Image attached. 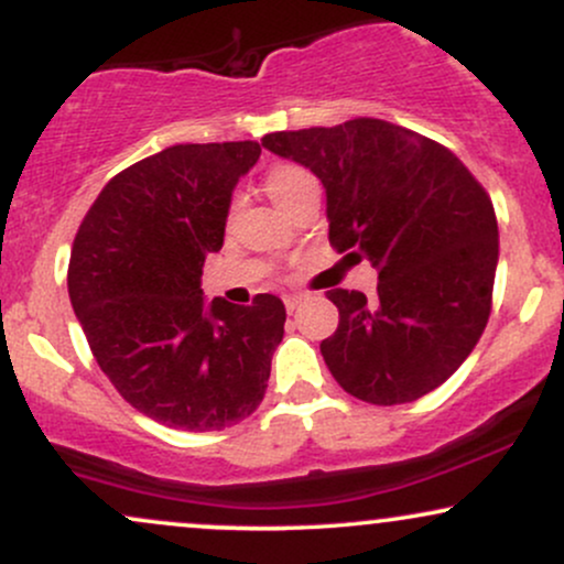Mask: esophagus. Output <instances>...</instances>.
Listing matches in <instances>:
<instances>
[{
	"label": "esophagus",
	"mask_w": 564,
	"mask_h": 564,
	"mask_svg": "<svg viewBox=\"0 0 564 564\" xmlns=\"http://www.w3.org/2000/svg\"><path fill=\"white\" fill-rule=\"evenodd\" d=\"M302 302H304V296H302V294H286V296H283V304H286L289 313H294V310L300 307Z\"/></svg>",
	"instance_id": "34e87169"
}]
</instances>
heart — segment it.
I'll list each match as a JSON object with an SVG mask.
<instances>
[{
    "label": "heart",
    "instance_id": "heart-1",
    "mask_svg": "<svg viewBox=\"0 0 564 564\" xmlns=\"http://www.w3.org/2000/svg\"><path fill=\"white\" fill-rule=\"evenodd\" d=\"M313 183V174L296 164H275L273 170L264 174V191H268V196L273 198L281 209L302 191V187Z\"/></svg>",
    "mask_w": 564,
    "mask_h": 564
}]
</instances>
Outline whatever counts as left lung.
Wrapping results in <instances>:
<instances>
[{
    "label": "left lung",
    "instance_id": "left-lung-1",
    "mask_svg": "<svg viewBox=\"0 0 564 564\" xmlns=\"http://www.w3.org/2000/svg\"><path fill=\"white\" fill-rule=\"evenodd\" d=\"M326 187L328 241L377 268V294L332 289L339 326L321 341L332 377L373 405L413 403L467 360L488 323L496 212L445 145L381 119L264 134Z\"/></svg>",
    "mask_w": 564,
    "mask_h": 564
}]
</instances>
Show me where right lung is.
Segmentation results:
<instances>
[{
  "label": "right lung",
  "instance_id": "obj_1",
  "mask_svg": "<svg viewBox=\"0 0 564 564\" xmlns=\"http://www.w3.org/2000/svg\"><path fill=\"white\" fill-rule=\"evenodd\" d=\"M260 142H187L108 180L74 238L68 296L97 366L153 422L215 432L262 403L286 307L204 304L206 254L223 249L238 177Z\"/></svg>",
  "mask_w": 564,
  "mask_h": 564
}]
</instances>
